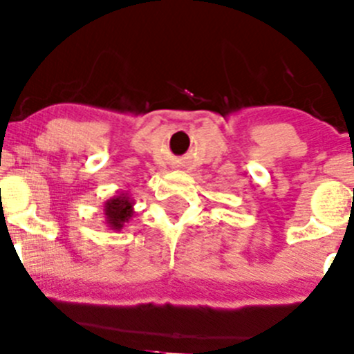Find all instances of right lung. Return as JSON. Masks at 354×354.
<instances>
[{"mask_svg": "<svg viewBox=\"0 0 354 354\" xmlns=\"http://www.w3.org/2000/svg\"><path fill=\"white\" fill-rule=\"evenodd\" d=\"M131 197L127 194H119L109 198L104 205V215H106V223L111 230H120L124 223L129 222L134 210H132Z\"/></svg>", "mask_w": 354, "mask_h": 354, "instance_id": "add662e5", "label": "right lung"}]
</instances>
